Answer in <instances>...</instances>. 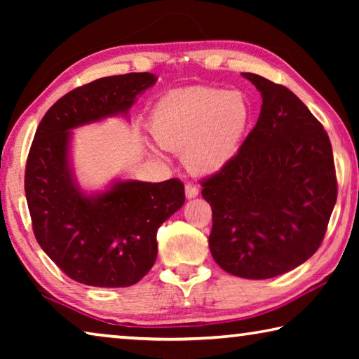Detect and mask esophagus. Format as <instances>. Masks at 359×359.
<instances>
[{"label": "esophagus", "instance_id": "esophagus-1", "mask_svg": "<svg viewBox=\"0 0 359 359\" xmlns=\"http://www.w3.org/2000/svg\"><path fill=\"white\" fill-rule=\"evenodd\" d=\"M198 194H199V190L196 188V185H191V184H187V185H185V196H187L188 199L196 198Z\"/></svg>", "mask_w": 359, "mask_h": 359}]
</instances>
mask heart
Masks as SVG:
<instances>
[{"mask_svg":"<svg viewBox=\"0 0 359 359\" xmlns=\"http://www.w3.org/2000/svg\"><path fill=\"white\" fill-rule=\"evenodd\" d=\"M250 120V102L239 90L196 87L158 102L150 133L160 147L184 151L193 174H212L238 154Z\"/></svg>","mask_w":359,"mask_h":359,"instance_id":"1","label":"heart"}]
</instances>
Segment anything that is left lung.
<instances>
[{
	"label": "left lung",
	"instance_id": "left-lung-1",
	"mask_svg": "<svg viewBox=\"0 0 359 359\" xmlns=\"http://www.w3.org/2000/svg\"><path fill=\"white\" fill-rule=\"evenodd\" d=\"M263 98L234 158L203 182L212 208L209 248L236 277L285 274L318 250L337 199L323 125L283 85L242 72Z\"/></svg>",
	"mask_w": 359,
	"mask_h": 359
}]
</instances>
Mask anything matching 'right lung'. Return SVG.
<instances>
[{
    "instance_id": "1",
    "label": "right lung",
    "mask_w": 359,
    "mask_h": 359,
    "mask_svg": "<svg viewBox=\"0 0 359 359\" xmlns=\"http://www.w3.org/2000/svg\"><path fill=\"white\" fill-rule=\"evenodd\" d=\"M155 82L150 72H130L82 85L48 109L36 130L25 169L33 233L47 257L79 283H137L156 259L158 228L185 203L179 179L115 180L88 194L72 171L71 131L126 115Z\"/></svg>"
}]
</instances>
